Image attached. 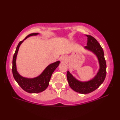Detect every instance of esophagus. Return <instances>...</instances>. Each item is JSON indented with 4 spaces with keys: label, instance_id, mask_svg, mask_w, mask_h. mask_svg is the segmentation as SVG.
<instances>
[{
    "label": "esophagus",
    "instance_id": "obj_1",
    "mask_svg": "<svg viewBox=\"0 0 120 120\" xmlns=\"http://www.w3.org/2000/svg\"><path fill=\"white\" fill-rule=\"evenodd\" d=\"M62 61H65V57H63V58H62Z\"/></svg>",
    "mask_w": 120,
    "mask_h": 120
}]
</instances>
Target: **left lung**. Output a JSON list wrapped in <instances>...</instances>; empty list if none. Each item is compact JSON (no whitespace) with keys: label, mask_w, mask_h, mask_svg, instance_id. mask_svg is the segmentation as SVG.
Returning a JSON list of instances; mask_svg holds the SVG:
<instances>
[{"label":"left lung","mask_w":120,"mask_h":120,"mask_svg":"<svg viewBox=\"0 0 120 120\" xmlns=\"http://www.w3.org/2000/svg\"><path fill=\"white\" fill-rule=\"evenodd\" d=\"M86 36L87 37V43L85 49L96 54L99 60L100 68L96 76L93 79L86 82L78 81L74 78L69 71H67V78L70 87L74 91L81 94L90 93L98 88L104 81L106 74V61L102 47L92 36L89 35Z\"/></svg>","instance_id":"8db88e82"}]
</instances>
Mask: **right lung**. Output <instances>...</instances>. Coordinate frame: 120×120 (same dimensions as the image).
I'll return each instance as SVG.
<instances>
[{
	"instance_id": "add662e5",
	"label": "right lung",
	"mask_w": 120,
	"mask_h": 120,
	"mask_svg": "<svg viewBox=\"0 0 120 120\" xmlns=\"http://www.w3.org/2000/svg\"><path fill=\"white\" fill-rule=\"evenodd\" d=\"M38 33H32L29 34L25 38V39L22 41H21L18 44L16 47L15 52L12 60V74L14 78L21 88L24 91L30 93H37L41 92L47 88L49 86L51 77L52 73L55 71L60 64V61H57L55 63H52L48 65L46 68L44 70V71L39 76L33 79H28L21 76L18 73L16 70V60L17 56L18 51H19V46L22 43L23 41L32 35H38Z\"/></svg>"
}]
</instances>
